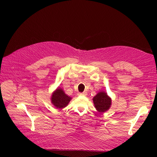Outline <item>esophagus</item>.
I'll return each mask as SVG.
<instances>
[{
    "label": "esophagus",
    "mask_w": 157,
    "mask_h": 157,
    "mask_svg": "<svg viewBox=\"0 0 157 157\" xmlns=\"http://www.w3.org/2000/svg\"><path fill=\"white\" fill-rule=\"evenodd\" d=\"M78 94L80 95V96H86L87 93H86V92H82V93H79Z\"/></svg>",
    "instance_id": "obj_1"
}]
</instances>
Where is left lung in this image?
I'll return each mask as SVG.
<instances>
[{"label":"left lung","mask_w":157,"mask_h":157,"mask_svg":"<svg viewBox=\"0 0 157 157\" xmlns=\"http://www.w3.org/2000/svg\"><path fill=\"white\" fill-rule=\"evenodd\" d=\"M93 102L95 108L99 113H105L110 109L111 106L112 99L109 97L107 93L101 91L98 92L93 98Z\"/></svg>","instance_id":"1"}]
</instances>
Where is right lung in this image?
Returning <instances> with one entry per match:
<instances>
[{"label": "right lung", "instance_id": "1", "mask_svg": "<svg viewBox=\"0 0 157 157\" xmlns=\"http://www.w3.org/2000/svg\"><path fill=\"white\" fill-rule=\"evenodd\" d=\"M72 98L66 94L63 90L58 87L52 92L50 98L51 103L56 108L62 109L67 107Z\"/></svg>", "mask_w": 157, "mask_h": 157}]
</instances>
